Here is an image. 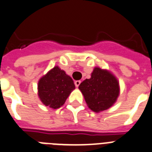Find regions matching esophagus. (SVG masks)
<instances>
[{
  "label": "esophagus",
  "instance_id": "1",
  "mask_svg": "<svg viewBox=\"0 0 152 152\" xmlns=\"http://www.w3.org/2000/svg\"><path fill=\"white\" fill-rule=\"evenodd\" d=\"M80 84H81V81H75V86H76V87H78L79 85H80Z\"/></svg>",
  "mask_w": 152,
  "mask_h": 152
}]
</instances>
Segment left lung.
Returning <instances> with one entry per match:
<instances>
[{
  "label": "left lung",
  "instance_id": "obj_1",
  "mask_svg": "<svg viewBox=\"0 0 152 152\" xmlns=\"http://www.w3.org/2000/svg\"><path fill=\"white\" fill-rule=\"evenodd\" d=\"M78 88L88 107L96 113L111 107L120 92L117 79L110 72L99 67L94 69L91 78L85 79Z\"/></svg>",
  "mask_w": 152,
  "mask_h": 152
}]
</instances>
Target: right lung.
<instances>
[{
  "label": "right lung",
  "mask_w": 152,
  "mask_h": 152,
  "mask_svg": "<svg viewBox=\"0 0 152 152\" xmlns=\"http://www.w3.org/2000/svg\"><path fill=\"white\" fill-rule=\"evenodd\" d=\"M75 88L72 78L58 67H54L39 81L38 95L45 106L58 109Z\"/></svg>",
  "instance_id": "1"
}]
</instances>
